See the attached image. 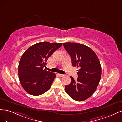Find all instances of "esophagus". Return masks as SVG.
<instances>
[{
    "label": "esophagus",
    "mask_w": 122,
    "mask_h": 122,
    "mask_svg": "<svg viewBox=\"0 0 122 122\" xmlns=\"http://www.w3.org/2000/svg\"><path fill=\"white\" fill-rule=\"evenodd\" d=\"M59 76H61V77H63V76H64L65 75H62V74H59Z\"/></svg>",
    "instance_id": "1"
}]
</instances>
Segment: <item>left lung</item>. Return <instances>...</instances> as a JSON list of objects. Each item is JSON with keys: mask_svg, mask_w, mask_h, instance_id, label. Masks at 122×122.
I'll list each match as a JSON object with an SVG mask.
<instances>
[{"mask_svg": "<svg viewBox=\"0 0 122 122\" xmlns=\"http://www.w3.org/2000/svg\"><path fill=\"white\" fill-rule=\"evenodd\" d=\"M63 46L70 55L73 66L79 68L77 80L71 76V83L65 86V90L72 99L84 101L95 92L100 82L101 66L99 58L85 45L67 42L63 43Z\"/></svg>", "mask_w": 122, "mask_h": 122, "instance_id": "obj_1", "label": "left lung"}]
</instances>
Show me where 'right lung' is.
I'll return each instance as SVG.
<instances>
[{"label": "right lung", "mask_w": 122, "mask_h": 122, "mask_svg": "<svg viewBox=\"0 0 122 122\" xmlns=\"http://www.w3.org/2000/svg\"><path fill=\"white\" fill-rule=\"evenodd\" d=\"M62 44L48 42L37 43L23 53L19 63L18 75L21 84L27 93L39 96L49 90L56 75L43 68L48 58Z\"/></svg>", "instance_id": "1"}]
</instances>
